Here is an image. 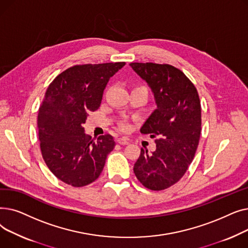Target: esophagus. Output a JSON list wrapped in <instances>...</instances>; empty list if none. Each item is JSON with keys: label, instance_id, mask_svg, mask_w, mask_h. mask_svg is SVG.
Returning a JSON list of instances; mask_svg holds the SVG:
<instances>
[{"label": "esophagus", "instance_id": "obj_1", "mask_svg": "<svg viewBox=\"0 0 248 248\" xmlns=\"http://www.w3.org/2000/svg\"><path fill=\"white\" fill-rule=\"evenodd\" d=\"M120 145H128V140L126 138H119L116 140Z\"/></svg>", "mask_w": 248, "mask_h": 248}]
</instances>
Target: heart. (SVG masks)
<instances>
[{
	"instance_id": "heart-1",
	"label": "heart",
	"mask_w": 248,
	"mask_h": 248,
	"mask_svg": "<svg viewBox=\"0 0 248 248\" xmlns=\"http://www.w3.org/2000/svg\"><path fill=\"white\" fill-rule=\"evenodd\" d=\"M139 87H145V86H139ZM121 127L124 129V131H127L128 129V124L126 123H122Z\"/></svg>"
}]
</instances>
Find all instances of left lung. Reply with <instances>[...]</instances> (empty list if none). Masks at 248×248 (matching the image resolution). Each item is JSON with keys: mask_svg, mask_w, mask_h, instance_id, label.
<instances>
[{"mask_svg": "<svg viewBox=\"0 0 248 248\" xmlns=\"http://www.w3.org/2000/svg\"><path fill=\"white\" fill-rule=\"evenodd\" d=\"M151 87L157 109L140 128L155 140V151L140 149L134 166L138 180L146 188L161 191L185 175L196 153L201 134V103L189 78L170 64H129Z\"/></svg>", "mask_w": 248, "mask_h": 248, "instance_id": "obj_1", "label": "left lung"}]
</instances>
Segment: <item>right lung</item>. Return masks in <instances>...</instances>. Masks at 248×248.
Listing matches in <instances>:
<instances>
[{"instance_id":"1","label":"right lung","mask_w":248,"mask_h":248,"mask_svg":"<svg viewBox=\"0 0 248 248\" xmlns=\"http://www.w3.org/2000/svg\"><path fill=\"white\" fill-rule=\"evenodd\" d=\"M125 62L81 64L57 75L38 110L37 127L43 160L57 179L72 187L94 182L114 149L107 134L96 141L84 134L82 124L95 111L109 78Z\"/></svg>"}]
</instances>
